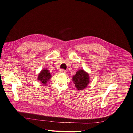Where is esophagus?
<instances>
[{
    "label": "esophagus",
    "mask_w": 133,
    "mask_h": 133,
    "mask_svg": "<svg viewBox=\"0 0 133 133\" xmlns=\"http://www.w3.org/2000/svg\"><path fill=\"white\" fill-rule=\"evenodd\" d=\"M59 72L61 74H65L66 73V71L64 69H61V70H59Z\"/></svg>",
    "instance_id": "obj_1"
}]
</instances>
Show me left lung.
I'll return each mask as SVG.
<instances>
[{
    "instance_id": "left-lung-1",
    "label": "left lung",
    "mask_w": 133,
    "mask_h": 133,
    "mask_svg": "<svg viewBox=\"0 0 133 133\" xmlns=\"http://www.w3.org/2000/svg\"><path fill=\"white\" fill-rule=\"evenodd\" d=\"M72 81L76 88L78 90H82L86 88L89 84V74L83 69H79L73 75Z\"/></svg>"
}]
</instances>
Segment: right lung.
I'll return each mask as SVG.
<instances>
[{
    "label": "right lung",
    "instance_id": "right-lung-1",
    "mask_svg": "<svg viewBox=\"0 0 133 133\" xmlns=\"http://www.w3.org/2000/svg\"><path fill=\"white\" fill-rule=\"evenodd\" d=\"M51 75L50 74L49 70L47 69L44 68L42 69L40 72V73L38 74L37 78L38 81L45 86V85L47 84V82L51 78Z\"/></svg>",
    "mask_w": 133,
    "mask_h": 133
}]
</instances>
